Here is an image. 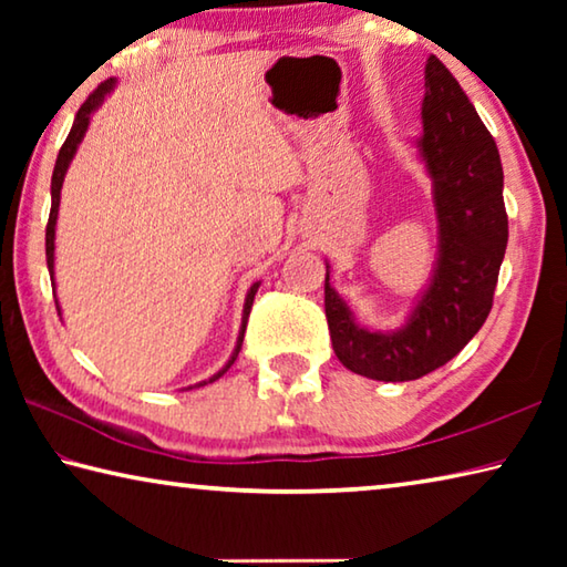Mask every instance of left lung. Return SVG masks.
Listing matches in <instances>:
<instances>
[{
    "label": "left lung",
    "mask_w": 567,
    "mask_h": 567,
    "mask_svg": "<svg viewBox=\"0 0 567 567\" xmlns=\"http://www.w3.org/2000/svg\"><path fill=\"white\" fill-rule=\"evenodd\" d=\"M420 155L433 177L440 249L430 287L405 328L370 332L354 322L324 272V315L344 368L382 382L417 380L443 368L483 328L507 247L503 165L473 102L430 54Z\"/></svg>",
    "instance_id": "8db88e82"
}]
</instances>
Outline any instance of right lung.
Masks as SVG:
<instances>
[{"mask_svg": "<svg viewBox=\"0 0 567 567\" xmlns=\"http://www.w3.org/2000/svg\"><path fill=\"white\" fill-rule=\"evenodd\" d=\"M112 87H114V80H107V82H102L100 87L90 94L87 102H84L82 107H80V112H76L72 130H70V134H66V140H64L62 150H60V155H56V165H54V172H52V209H50V223H47V237H44V239H47V267H50V277H54V225H56V213H60V189H62V182H64V175H66V167H70V162H72V157H74L76 147H80L84 132H87V127H90V114L100 107V104L104 102V97H107V92H112ZM257 287H260V282H255L252 287H249V292H247V297H245L243 330H239L237 348H235V352H233V358L227 360V364H225L223 370L217 372V375H213V378L205 380V382H199V385H207V382H215L217 378H223L229 368H233V362L237 360L239 350H243V338H245L247 318H249V310H252ZM56 310H60V307H56ZM199 385H197V388H199Z\"/></svg>", "mask_w": 567, "mask_h": 567, "instance_id": "1", "label": "right lung"}]
</instances>
